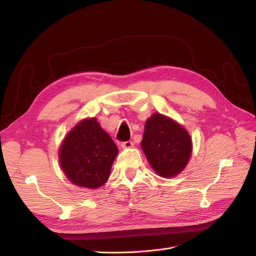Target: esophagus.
<instances>
[{"instance_id":"obj_1","label":"esophagus","mask_w":256,"mask_h":256,"mask_svg":"<svg viewBox=\"0 0 256 256\" xmlns=\"http://www.w3.org/2000/svg\"><path fill=\"white\" fill-rule=\"evenodd\" d=\"M120 146L122 147V148H131V147H134V142H131V141L122 142Z\"/></svg>"}]
</instances>
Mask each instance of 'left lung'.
Returning <instances> with one entry per match:
<instances>
[{"label":"left lung","mask_w":256,"mask_h":256,"mask_svg":"<svg viewBox=\"0 0 256 256\" xmlns=\"http://www.w3.org/2000/svg\"><path fill=\"white\" fill-rule=\"evenodd\" d=\"M141 147L154 172L162 177H173L187 166L192 141L180 124L154 113L145 122Z\"/></svg>","instance_id":"left-lung-1"}]
</instances>
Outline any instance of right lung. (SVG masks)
Returning <instances> with one entry per match:
<instances>
[{"instance_id": "1", "label": "right lung", "mask_w": 256, "mask_h": 256, "mask_svg": "<svg viewBox=\"0 0 256 256\" xmlns=\"http://www.w3.org/2000/svg\"><path fill=\"white\" fill-rule=\"evenodd\" d=\"M118 150L95 118L83 120L69 131L58 152V160L74 184L97 189L110 176Z\"/></svg>"}]
</instances>
